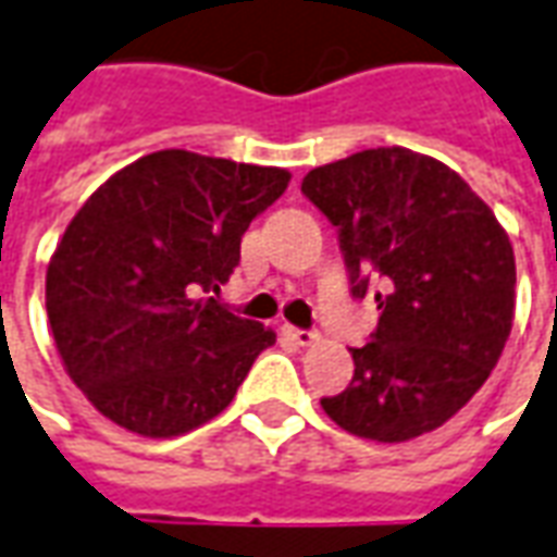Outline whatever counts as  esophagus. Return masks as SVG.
Listing matches in <instances>:
<instances>
[{
  "label": "esophagus",
  "mask_w": 557,
  "mask_h": 557,
  "mask_svg": "<svg viewBox=\"0 0 557 557\" xmlns=\"http://www.w3.org/2000/svg\"><path fill=\"white\" fill-rule=\"evenodd\" d=\"M285 333L297 342L299 348H309V345H314L318 342V333L314 330H299V326H285Z\"/></svg>",
  "instance_id": "1"
}]
</instances>
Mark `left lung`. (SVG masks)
<instances>
[{
  "label": "left lung",
  "instance_id": "1",
  "mask_svg": "<svg viewBox=\"0 0 557 557\" xmlns=\"http://www.w3.org/2000/svg\"><path fill=\"white\" fill-rule=\"evenodd\" d=\"M302 195L338 234L350 297L381 285L350 386L323 411L384 444L444 425L486 384L512 326L516 260L495 212L447 164L401 146L314 168Z\"/></svg>",
  "mask_w": 557,
  "mask_h": 557
}]
</instances>
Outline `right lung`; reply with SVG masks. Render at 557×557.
<instances>
[{
    "instance_id": "obj_1",
    "label": "right lung",
    "mask_w": 557,
    "mask_h": 557,
    "mask_svg": "<svg viewBox=\"0 0 557 557\" xmlns=\"http://www.w3.org/2000/svg\"><path fill=\"white\" fill-rule=\"evenodd\" d=\"M290 183L278 168L164 149L110 176L47 267V318L71 381L146 437L222 413L275 333L200 299L239 267L251 219Z\"/></svg>"
}]
</instances>
